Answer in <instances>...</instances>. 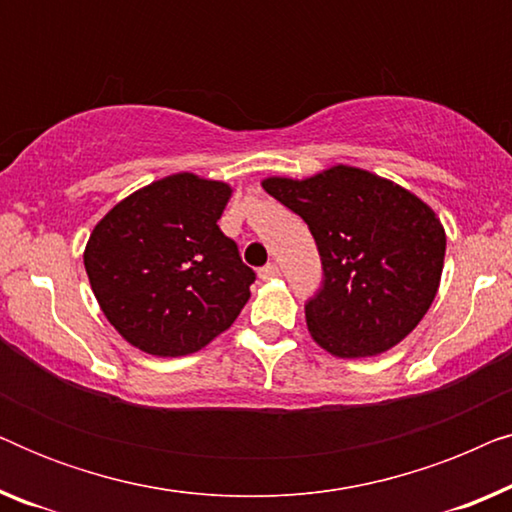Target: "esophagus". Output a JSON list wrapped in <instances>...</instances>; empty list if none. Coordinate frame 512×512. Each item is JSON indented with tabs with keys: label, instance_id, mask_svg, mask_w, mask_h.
<instances>
[{
	"label": "esophagus",
	"instance_id": "34e87169",
	"mask_svg": "<svg viewBox=\"0 0 512 512\" xmlns=\"http://www.w3.org/2000/svg\"><path fill=\"white\" fill-rule=\"evenodd\" d=\"M258 277L263 279V282H268V279H275V277H279V268L275 263H268V265H263L261 270H258Z\"/></svg>",
	"mask_w": 512,
	"mask_h": 512
}]
</instances>
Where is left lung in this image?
<instances>
[{"mask_svg": "<svg viewBox=\"0 0 512 512\" xmlns=\"http://www.w3.org/2000/svg\"><path fill=\"white\" fill-rule=\"evenodd\" d=\"M263 188L296 212L317 242L324 279L305 303L319 347L340 359L382 354L429 310L445 261L436 212L394 181L335 165Z\"/></svg>", "mask_w": 512, "mask_h": 512, "instance_id": "8db88e82", "label": "left lung"}]
</instances>
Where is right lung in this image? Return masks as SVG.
<instances>
[{
  "label": "right lung",
  "instance_id": "1",
  "mask_svg": "<svg viewBox=\"0 0 512 512\" xmlns=\"http://www.w3.org/2000/svg\"><path fill=\"white\" fill-rule=\"evenodd\" d=\"M230 186L179 172L139 188L97 223L83 251L109 324L153 356H186L230 328L256 272L216 221Z\"/></svg>",
  "mask_w": 512,
  "mask_h": 512
}]
</instances>
